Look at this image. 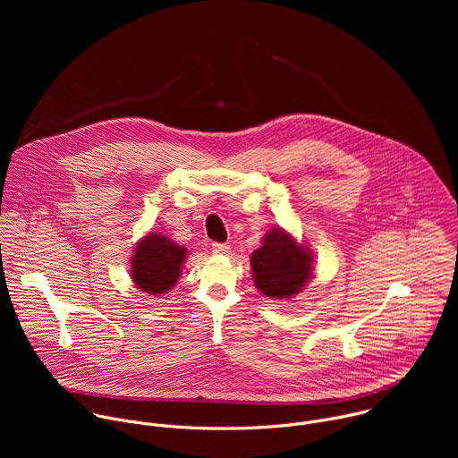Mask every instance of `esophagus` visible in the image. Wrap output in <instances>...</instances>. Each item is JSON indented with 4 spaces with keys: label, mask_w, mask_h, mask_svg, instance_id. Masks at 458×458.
<instances>
[{
    "label": "esophagus",
    "mask_w": 458,
    "mask_h": 458,
    "mask_svg": "<svg viewBox=\"0 0 458 458\" xmlns=\"http://www.w3.org/2000/svg\"><path fill=\"white\" fill-rule=\"evenodd\" d=\"M212 251L217 253V255H226L230 251V244H226V242H214L212 244Z\"/></svg>",
    "instance_id": "obj_1"
}]
</instances>
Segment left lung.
Here are the masks:
<instances>
[{"instance_id":"1","label":"left lung","mask_w":458,"mask_h":458,"mask_svg":"<svg viewBox=\"0 0 458 458\" xmlns=\"http://www.w3.org/2000/svg\"><path fill=\"white\" fill-rule=\"evenodd\" d=\"M311 253L286 233L274 228L265 242L251 253L253 283L260 293L272 299H290L311 277Z\"/></svg>"}]
</instances>
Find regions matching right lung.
<instances>
[{
    "mask_svg": "<svg viewBox=\"0 0 458 458\" xmlns=\"http://www.w3.org/2000/svg\"><path fill=\"white\" fill-rule=\"evenodd\" d=\"M184 259L186 248L161 233H150L136 246L130 274L140 290L150 295L166 293L177 283Z\"/></svg>",
    "mask_w": 458,
    "mask_h": 458,
    "instance_id": "add662e5",
    "label": "right lung"
}]
</instances>
